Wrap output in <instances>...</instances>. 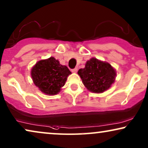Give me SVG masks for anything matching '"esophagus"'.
Masks as SVG:
<instances>
[{"label": "esophagus", "instance_id": "34e87169", "mask_svg": "<svg viewBox=\"0 0 148 148\" xmlns=\"http://www.w3.org/2000/svg\"><path fill=\"white\" fill-rule=\"evenodd\" d=\"M77 71H78V68H75L72 69V72L73 73H76V72H77Z\"/></svg>", "mask_w": 148, "mask_h": 148}]
</instances>
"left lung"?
Returning <instances> with one entry per match:
<instances>
[{"mask_svg":"<svg viewBox=\"0 0 148 148\" xmlns=\"http://www.w3.org/2000/svg\"><path fill=\"white\" fill-rule=\"evenodd\" d=\"M78 74L88 90L101 93L111 87L115 82L116 71L109 63L92 58L88 60Z\"/></svg>","mask_w":148,"mask_h":148,"instance_id":"left-lung-1","label":"left lung"}]
</instances>
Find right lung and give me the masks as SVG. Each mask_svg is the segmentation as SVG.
<instances>
[{
	"instance_id": "obj_1",
	"label": "right lung",
	"mask_w": 148,
	"mask_h": 148,
	"mask_svg": "<svg viewBox=\"0 0 148 148\" xmlns=\"http://www.w3.org/2000/svg\"><path fill=\"white\" fill-rule=\"evenodd\" d=\"M71 74L68 67L60 64L53 57L38 61L31 69L34 84L48 95L58 94Z\"/></svg>"
}]
</instances>
